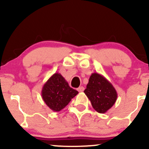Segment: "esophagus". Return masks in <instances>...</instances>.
<instances>
[{"label":"esophagus","mask_w":149,"mask_h":149,"mask_svg":"<svg viewBox=\"0 0 149 149\" xmlns=\"http://www.w3.org/2000/svg\"><path fill=\"white\" fill-rule=\"evenodd\" d=\"M84 89H85L84 87L81 86V87H79V88L77 89V90H78V91L79 92H83V90H84Z\"/></svg>","instance_id":"obj_1"}]
</instances>
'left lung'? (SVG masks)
<instances>
[{
    "label": "left lung",
    "mask_w": 149,
    "mask_h": 149,
    "mask_svg": "<svg viewBox=\"0 0 149 149\" xmlns=\"http://www.w3.org/2000/svg\"><path fill=\"white\" fill-rule=\"evenodd\" d=\"M85 94L92 107L100 113H104L116 103L118 95L116 89L105 77L97 73L90 76Z\"/></svg>",
    "instance_id": "left-lung-1"
}]
</instances>
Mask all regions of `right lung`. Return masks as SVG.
<instances>
[{"mask_svg":"<svg viewBox=\"0 0 149 149\" xmlns=\"http://www.w3.org/2000/svg\"><path fill=\"white\" fill-rule=\"evenodd\" d=\"M78 92L69 87L60 73L52 75L42 87L41 95L46 105L53 111H60Z\"/></svg>","mask_w":149,"mask_h":149,"instance_id":"obj_1","label":"right lung"}]
</instances>
